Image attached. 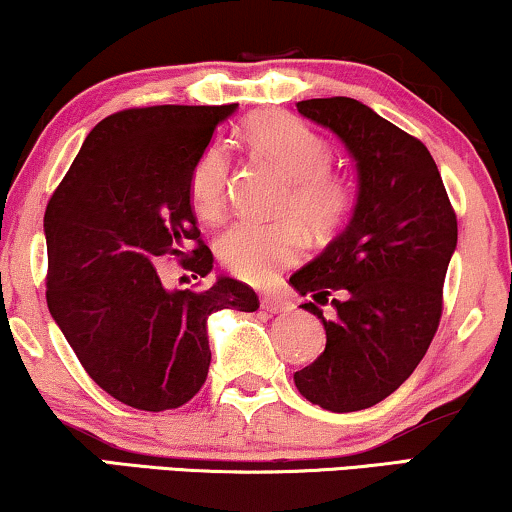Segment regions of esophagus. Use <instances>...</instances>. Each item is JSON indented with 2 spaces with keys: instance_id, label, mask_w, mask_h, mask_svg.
Listing matches in <instances>:
<instances>
[{
  "instance_id": "esophagus-1",
  "label": "esophagus",
  "mask_w": 512,
  "mask_h": 512,
  "mask_svg": "<svg viewBox=\"0 0 512 512\" xmlns=\"http://www.w3.org/2000/svg\"><path fill=\"white\" fill-rule=\"evenodd\" d=\"M261 306L270 313H282V311H289V306H292V304H289L287 299H282V296H277V294H266V296H263Z\"/></svg>"
}]
</instances>
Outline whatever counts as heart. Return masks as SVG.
<instances>
[{
	"instance_id": "obj_1",
	"label": "heart",
	"mask_w": 512,
	"mask_h": 512,
	"mask_svg": "<svg viewBox=\"0 0 512 512\" xmlns=\"http://www.w3.org/2000/svg\"><path fill=\"white\" fill-rule=\"evenodd\" d=\"M258 154L289 178L282 211L292 213L315 235H330L344 223L353 204L349 175L330 163V144L306 123L285 116H258L246 128ZM230 151L211 142L189 170L187 194L192 211L204 223H218L227 204ZM304 249L296 220H239L218 239V258L227 273L251 285L273 282L280 268L292 266Z\"/></svg>"
}]
</instances>
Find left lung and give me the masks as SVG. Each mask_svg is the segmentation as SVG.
Here are the masks:
<instances>
[{
    "instance_id": "left-lung-1",
    "label": "left lung",
    "mask_w": 512,
    "mask_h": 512,
    "mask_svg": "<svg viewBox=\"0 0 512 512\" xmlns=\"http://www.w3.org/2000/svg\"><path fill=\"white\" fill-rule=\"evenodd\" d=\"M296 111L342 137L356 159L349 225L289 277L301 308L325 325V351L294 372L299 394L353 413L394 394L430 349L444 311V277L458 220L432 154L418 137L349 97L306 99ZM332 303L325 319L320 305Z\"/></svg>"
}]
</instances>
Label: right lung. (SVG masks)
<instances>
[{
  "instance_id": "right-lung-1",
  "label": "right lung",
  "mask_w": 512,
  "mask_h": 512,
  "mask_svg": "<svg viewBox=\"0 0 512 512\" xmlns=\"http://www.w3.org/2000/svg\"><path fill=\"white\" fill-rule=\"evenodd\" d=\"M235 109L163 104L111 113L82 142L44 211L49 313L87 375L125 406H185L211 365L208 315L258 308L254 289L232 277L170 292L154 266L175 256L194 280L211 273L187 180Z\"/></svg>"
}]
</instances>
